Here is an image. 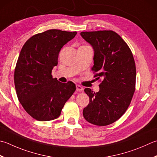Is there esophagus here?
I'll list each match as a JSON object with an SVG mask.
<instances>
[{
    "mask_svg": "<svg viewBox=\"0 0 157 157\" xmlns=\"http://www.w3.org/2000/svg\"><path fill=\"white\" fill-rule=\"evenodd\" d=\"M76 90H77V91H80V92H82V90H83V88L81 86H79V85H77L76 86Z\"/></svg>",
    "mask_w": 157,
    "mask_h": 157,
    "instance_id": "34e87169",
    "label": "esophagus"
}]
</instances>
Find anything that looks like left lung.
<instances>
[{"instance_id":"left-lung-1","label":"left lung","mask_w":157,"mask_h":157,"mask_svg":"<svg viewBox=\"0 0 157 157\" xmlns=\"http://www.w3.org/2000/svg\"><path fill=\"white\" fill-rule=\"evenodd\" d=\"M81 36L94 49V77L102 79L99 91L85 88L90 102L83 110L90 123L106 126L127 111L136 90V68L129 47L113 30L82 32Z\"/></svg>"}]
</instances>
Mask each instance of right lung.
<instances>
[{
	"label": "right lung",
	"mask_w": 157,
	"mask_h": 157,
	"mask_svg": "<svg viewBox=\"0 0 157 157\" xmlns=\"http://www.w3.org/2000/svg\"><path fill=\"white\" fill-rule=\"evenodd\" d=\"M77 32L52 29L31 36L23 45L14 71L18 100L25 111L39 121L59 117L64 104L76 90L74 83L53 78L60 49Z\"/></svg>",
	"instance_id": "right-lung-1"
}]
</instances>
